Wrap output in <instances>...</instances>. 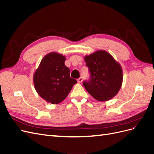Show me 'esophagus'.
<instances>
[{
    "mask_svg": "<svg viewBox=\"0 0 154 154\" xmlns=\"http://www.w3.org/2000/svg\"><path fill=\"white\" fill-rule=\"evenodd\" d=\"M82 81H83V78L82 77H80V78H79L78 79V83H82Z\"/></svg>",
    "mask_w": 154,
    "mask_h": 154,
    "instance_id": "1",
    "label": "esophagus"
}]
</instances>
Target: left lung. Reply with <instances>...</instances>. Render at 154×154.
<instances>
[{"instance_id":"left-lung-1","label":"left lung","mask_w":154,"mask_h":154,"mask_svg":"<svg viewBox=\"0 0 154 154\" xmlns=\"http://www.w3.org/2000/svg\"><path fill=\"white\" fill-rule=\"evenodd\" d=\"M90 79L83 82L87 92L96 100L108 101L118 94L123 82L120 64L112 55L103 50L85 57Z\"/></svg>"}]
</instances>
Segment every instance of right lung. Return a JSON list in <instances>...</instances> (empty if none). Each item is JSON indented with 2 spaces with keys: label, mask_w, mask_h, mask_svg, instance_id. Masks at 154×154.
Here are the masks:
<instances>
[{
  "label": "right lung",
  "mask_w": 154,
  "mask_h": 154,
  "mask_svg": "<svg viewBox=\"0 0 154 154\" xmlns=\"http://www.w3.org/2000/svg\"><path fill=\"white\" fill-rule=\"evenodd\" d=\"M66 57L50 53L42 60L33 76L37 93L46 101L58 104L67 96L77 81L70 77V70L65 65Z\"/></svg>",
  "instance_id": "1"
}]
</instances>
